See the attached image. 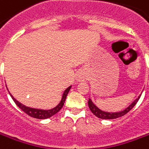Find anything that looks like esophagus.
Instances as JSON below:
<instances>
[{
    "label": "esophagus",
    "mask_w": 149,
    "mask_h": 149,
    "mask_svg": "<svg viewBox=\"0 0 149 149\" xmlns=\"http://www.w3.org/2000/svg\"><path fill=\"white\" fill-rule=\"evenodd\" d=\"M77 81L79 82H82V81H86V75L84 72H80L79 74L77 76Z\"/></svg>",
    "instance_id": "esophagus-1"
}]
</instances>
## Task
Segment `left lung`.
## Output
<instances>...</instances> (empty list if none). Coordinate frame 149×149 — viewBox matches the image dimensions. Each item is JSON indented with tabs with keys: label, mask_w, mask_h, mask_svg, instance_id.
<instances>
[{
	"label": "left lung",
	"mask_w": 149,
	"mask_h": 149,
	"mask_svg": "<svg viewBox=\"0 0 149 149\" xmlns=\"http://www.w3.org/2000/svg\"><path fill=\"white\" fill-rule=\"evenodd\" d=\"M140 98V95L139 96L138 98L136 100H134L131 104L126 108L124 110L122 111H120V112H117V113H109V112H104V111H102L100 110L95 104H94L92 102V100L91 99H89V101H88V105H89V108L91 109V111L92 112V113L94 115H95L96 117H99L100 119H106V120H110V119H116V118H118V117H122L124 116L125 114L130 112L131 109H133L134 107V105L137 104L139 99Z\"/></svg>",
	"instance_id": "1"
}]
</instances>
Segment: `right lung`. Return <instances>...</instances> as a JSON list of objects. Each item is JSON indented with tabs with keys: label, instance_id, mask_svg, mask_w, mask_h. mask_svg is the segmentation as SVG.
I'll use <instances>...</instances> for the list:
<instances>
[{
	"label": "right lung",
	"instance_id": "obj_1",
	"mask_svg": "<svg viewBox=\"0 0 149 149\" xmlns=\"http://www.w3.org/2000/svg\"><path fill=\"white\" fill-rule=\"evenodd\" d=\"M71 87H72V86H70L69 87L67 88L66 90L64 91L63 95H62L61 101L59 102V104H58L56 107H54V108H53V109H48V110L32 109V108L27 107V106H25V105H24L23 104L19 103L18 100H15L10 93V95L11 98L13 99V100L15 101V103L16 104V105L19 107V109H21L22 111H24L25 113H27L28 115H29L30 117H34V118H37V119H46V118H49V117L54 116V114H56V113L63 108V104H64V102H65V100H66V97L67 95H68L69 91H70Z\"/></svg>",
	"mask_w": 149,
	"mask_h": 149
}]
</instances>
